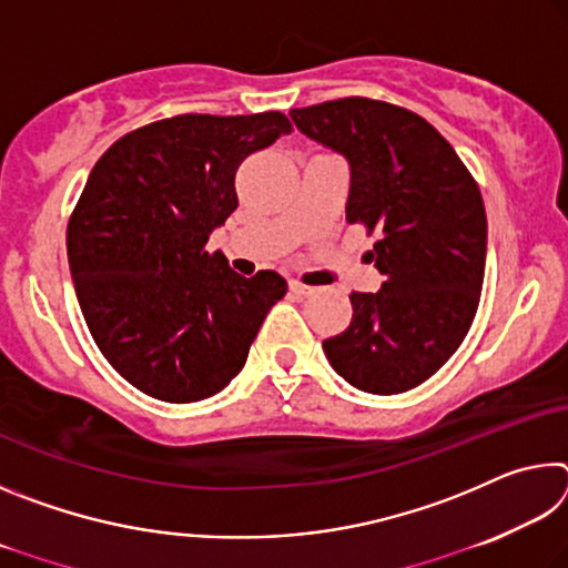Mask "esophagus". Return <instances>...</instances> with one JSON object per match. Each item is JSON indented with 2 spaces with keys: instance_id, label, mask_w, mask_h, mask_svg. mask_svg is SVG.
I'll use <instances>...</instances> for the list:
<instances>
[{
  "instance_id": "esophagus-1",
  "label": "esophagus",
  "mask_w": 568,
  "mask_h": 568,
  "mask_svg": "<svg viewBox=\"0 0 568 568\" xmlns=\"http://www.w3.org/2000/svg\"><path fill=\"white\" fill-rule=\"evenodd\" d=\"M291 291L295 293V295H313L315 293V287H311V285H305V283H301V281H291Z\"/></svg>"
}]
</instances>
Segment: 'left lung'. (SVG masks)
Instances as JSON below:
<instances>
[{
	"label": "left lung",
	"mask_w": 568,
	"mask_h": 568,
	"mask_svg": "<svg viewBox=\"0 0 568 568\" xmlns=\"http://www.w3.org/2000/svg\"><path fill=\"white\" fill-rule=\"evenodd\" d=\"M297 130L351 162L345 220L376 235L378 293H351L353 321L323 341L365 393L420 386L464 343L486 267V210L474 175L434 124L398 104L341 98L291 110Z\"/></svg>",
	"instance_id": "1"
}]
</instances>
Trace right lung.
<instances>
[{
	"instance_id": "right-lung-1",
	"label": "right lung",
	"mask_w": 568,
	"mask_h": 568,
	"mask_svg": "<svg viewBox=\"0 0 568 568\" xmlns=\"http://www.w3.org/2000/svg\"><path fill=\"white\" fill-rule=\"evenodd\" d=\"M291 130L283 112L175 114L122 134L92 168L67 255L94 343L138 390L203 400L245 365L287 283L237 275L205 245L237 207V168Z\"/></svg>"
}]
</instances>
